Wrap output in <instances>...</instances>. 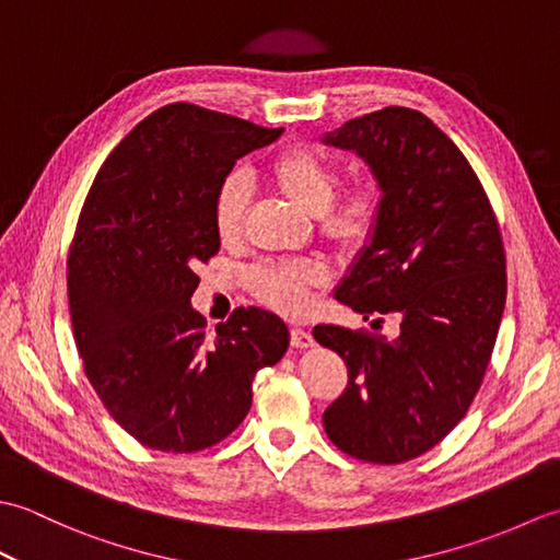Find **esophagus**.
Here are the masks:
<instances>
[{"instance_id": "1", "label": "esophagus", "mask_w": 560, "mask_h": 560, "mask_svg": "<svg viewBox=\"0 0 560 560\" xmlns=\"http://www.w3.org/2000/svg\"><path fill=\"white\" fill-rule=\"evenodd\" d=\"M291 347L293 349H313L315 347V339L307 329L301 327H293L291 329Z\"/></svg>"}]
</instances>
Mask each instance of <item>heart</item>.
Returning <instances> with one entry per match:
<instances>
[{"instance_id": "b5f03b06", "label": "heart", "mask_w": 560, "mask_h": 560, "mask_svg": "<svg viewBox=\"0 0 560 560\" xmlns=\"http://www.w3.org/2000/svg\"><path fill=\"white\" fill-rule=\"evenodd\" d=\"M269 180L283 197L301 207L311 217L323 221V231L341 249L363 247L380 219V192L371 183L349 189L341 199L339 165L313 147L287 149L269 165ZM249 180L241 171L229 173L213 197V229L223 241H233L241 233L243 217L249 205ZM327 271L317 261L295 265H271L249 271V281L261 301L281 313H301L311 301V289L325 283Z\"/></svg>"}]
</instances>
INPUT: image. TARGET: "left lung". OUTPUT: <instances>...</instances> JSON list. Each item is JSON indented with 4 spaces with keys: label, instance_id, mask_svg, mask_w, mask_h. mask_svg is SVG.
I'll return each instance as SVG.
<instances>
[{
    "label": "left lung",
    "instance_id": "left-lung-1",
    "mask_svg": "<svg viewBox=\"0 0 560 560\" xmlns=\"http://www.w3.org/2000/svg\"><path fill=\"white\" fill-rule=\"evenodd\" d=\"M323 144L371 168L380 219L337 299L353 313L397 315L387 341L337 325L313 337L349 368L323 423L347 455L399 464L438 445L481 387L505 307V249L477 173L419 110L343 122Z\"/></svg>",
    "mask_w": 560,
    "mask_h": 560
}]
</instances>
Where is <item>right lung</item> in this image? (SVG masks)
<instances>
[{"mask_svg": "<svg viewBox=\"0 0 560 560\" xmlns=\"http://www.w3.org/2000/svg\"><path fill=\"white\" fill-rule=\"evenodd\" d=\"M281 132L165 105L113 149L83 201L67 271L77 349L105 409L147 447L217 445L253 407L259 368L289 349L269 311L237 307L207 339L192 307L195 269L221 247V180Z\"/></svg>", "mask_w": 560, "mask_h": 560, "instance_id": "add662e5", "label": "right lung"}]
</instances>
